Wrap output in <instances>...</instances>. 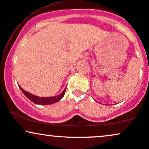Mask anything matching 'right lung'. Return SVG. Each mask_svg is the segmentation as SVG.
<instances>
[{"instance_id":"obj_1","label":"right lung","mask_w":149,"mask_h":149,"mask_svg":"<svg viewBox=\"0 0 149 149\" xmlns=\"http://www.w3.org/2000/svg\"><path fill=\"white\" fill-rule=\"evenodd\" d=\"M19 88L24 93V95L29 100H30L32 102H33L34 104H40V105H48V104H52L59 102V101L64 97L65 92H66V88H65L64 91L61 92V94H59V95H57V96L51 97H40L35 96V95H32V94L29 93V92L25 91V90H24L20 86Z\"/></svg>"}]
</instances>
